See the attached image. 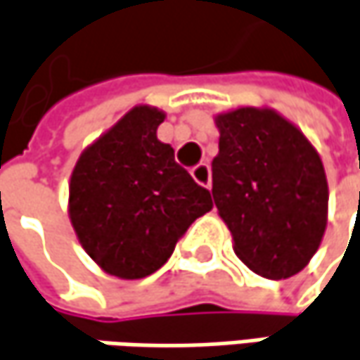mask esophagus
Segmentation results:
<instances>
[{
  "label": "esophagus",
  "instance_id": "34e87169",
  "mask_svg": "<svg viewBox=\"0 0 360 360\" xmlns=\"http://www.w3.org/2000/svg\"><path fill=\"white\" fill-rule=\"evenodd\" d=\"M191 175H193V179L201 185V187H211V169L207 163H199L197 167H193V171H191Z\"/></svg>",
  "mask_w": 360,
  "mask_h": 360
}]
</instances>
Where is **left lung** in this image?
<instances>
[{
  "mask_svg": "<svg viewBox=\"0 0 360 360\" xmlns=\"http://www.w3.org/2000/svg\"><path fill=\"white\" fill-rule=\"evenodd\" d=\"M213 120L219 153L211 163V193L236 256L264 278L298 274L316 254L328 221L319 150L270 106H238Z\"/></svg>",
  "mask_w": 360,
  "mask_h": 360,
  "instance_id": "8db88e82",
  "label": "left lung"
}]
</instances>
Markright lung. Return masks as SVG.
<instances>
[{"mask_svg": "<svg viewBox=\"0 0 360 360\" xmlns=\"http://www.w3.org/2000/svg\"><path fill=\"white\" fill-rule=\"evenodd\" d=\"M163 110L136 104L80 153L68 185L76 238L102 272L150 276L187 227L213 207L211 193L157 139Z\"/></svg>", "mask_w": 360, "mask_h": 360, "instance_id": "right-lung-1", "label": "right lung"}]
</instances>
